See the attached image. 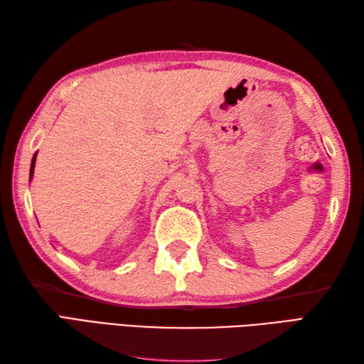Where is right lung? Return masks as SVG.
<instances>
[{"label":"right lung","instance_id":"add662e5","mask_svg":"<svg viewBox=\"0 0 364 364\" xmlns=\"http://www.w3.org/2000/svg\"><path fill=\"white\" fill-rule=\"evenodd\" d=\"M36 158H37V155H33L32 163H31V173H29L31 178H32V175H33V167H36Z\"/></svg>","mask_w":364,"mask_h":364}]
</instances>
